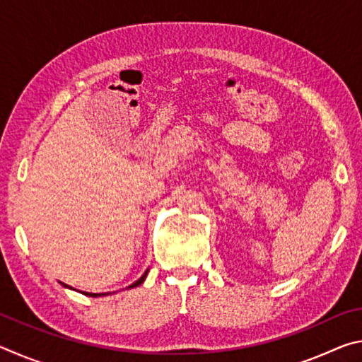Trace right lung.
Returning a JSON list of instances; mask_svg holds the SVG:
<instances>
[{
    "label": "right lung",
    "instance_id": "1",
    "mask_svg": "<svg viewBox=\"0 0 362 362\" xmlns=\"http://www.w3.org/2000/svg\"><path fill=\"white\" fill-rule=\"evenodd\" d=\"M146 273H148V272H145V273L142 274V278L137 279L136 283H134V284H131V286H129V289H132V287H137L139 284H142L144 281H145V278H146ZM62 284H64V283H62ZM64 286H65V287H69V286H66V284H64ZM83 293H84V296H89V297H97V296H102V293H89V292H88V293L83 292Z\"/></svg>",
    "mask_w": 362,
    "mask_h": 362
}]
</instances>
